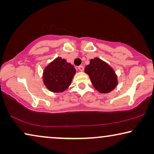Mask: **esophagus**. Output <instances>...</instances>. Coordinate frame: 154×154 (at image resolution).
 Here are the masks:
<instances>
[{
  "instance_id": "1",
  "label": "esophagus",
  "mask_w": 154,
  "mask_h": 154,
  "mask_svg": "<svg viewBox=\"0 0 154 154\" xmlns=\"http://www.w3.org/2000/svg\"><path fill=\"white\" fill-rule=\"evenodd\" d=\"M78 69H79L80 71H83L84 70V67H83V66H82V65H81V66H78Z\"/></svg>"
}]
</instances>
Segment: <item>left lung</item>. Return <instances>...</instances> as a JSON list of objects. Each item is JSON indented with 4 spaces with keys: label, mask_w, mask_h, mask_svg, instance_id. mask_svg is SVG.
Segmentation results:
<instances>
[{
    "label": "left lung",
    "mask_w": 154,
    "mask_h": 154,
    "mask_svg": "<svg viewBox=\"0 0 154 154\" xmlns=\"http://www.w3.org/2000/svg\"><path fill=\"white\" fill-rule=\"evenodd\" d=\"M85 72L89 75L94 88L101 93H108L116 87L118 81L115 71L100 58L90 60V64L85 66Z\"/></svg>",
    "instance_id": "obj_1"
}]
</instances>
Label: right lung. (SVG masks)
<instances>
[{
  "instance_id": "right-lung-1",
  "label": "right lung",
  "mask_w": 154,
  "mask_h": 154,
  "mask_svg": "<svg viewBox=\"0 0 154 154\" xmlns=\"http://www.w3.org/2000/svg\"><path fill=\"white\" fill-rule=\"evenodd\" d=\"M75 69L64 59L56 58L45 67L43 71V83L53 92H61L69 88L72 81Z\"/></svg>"
}]
</instances>
